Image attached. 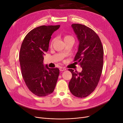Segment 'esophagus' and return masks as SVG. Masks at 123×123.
<instances>
[{
	"mask_svg": "<svg viewBox=\"0 0 123 123\" xmlns=\"http://www.w3.org/2000/svg\"><path fill=\"white\" fill-rule=\"evenodd\" d=\"M59 70H60V71H63L66 70V69H65V68H64V67H60L59 68Z\"/></svg>",
	"mask_w": 123,
	"mask_h": 123,
	"instance_id": "1",
	"label": "esophagus"
}]
</instances>
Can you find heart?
<instances>
[{"mask_svg":"<svg viewBox=\"0 0 123 123\" xmlns=\"http://www.w3.org/2000/svg\"><path fill=\"white\" fill-rule=\"evenodd\" d=\"M63 39L64 42H66L68 41H74V38L71 35H65L63 37ZM54 40H52V41H51V45H52L53 43Z\"/></svg>","mask_w":123,"mask_h":123,"instance_id":"heart-1","label":"heart"}]
</instances>
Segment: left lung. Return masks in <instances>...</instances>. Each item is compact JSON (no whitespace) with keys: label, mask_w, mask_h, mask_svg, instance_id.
Listing matches in <instances>:
<instances>
[{"label":"left lung","mask_w":123,"mask_h":123,"mask_svg":"<svg viewBox=\"0 0 123 123\" xmlns=\"http://www.w3.org/2000/svg\"><path fill=\"white\" fill-rule=\"evenodd\" d=\"M71 26L79 42L74 61L79 63L82 71L78 73L68 69L72 75L69 88L74 96L84 98L98 85L103 69L104 50L99 37L93 30L80 24H73Z\"/></svg>","instance_id":"left-lung-1"}]
</instances>
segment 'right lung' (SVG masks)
I'll use <instances>...</instances> for the list:
<instances>
[{
    "label": "right lung",
    "mask_w": 123,
    "mask_h": 123,
    "mask_svg": "<svg viewBox=\"0 0 123 123\" xmlns=\"http://www.w3.org/2000/svg\"><path fill=\"white\" fill-rule=\"evenodd\" d=\"M58 25H42L26 35L19 53V62L24 81L30 91L39 97L52 93L59 75L57 68L43 65V56L48 50L51 35Z\"/></svg>",
    "instance_id": "add662e5"
}]
</instances>
